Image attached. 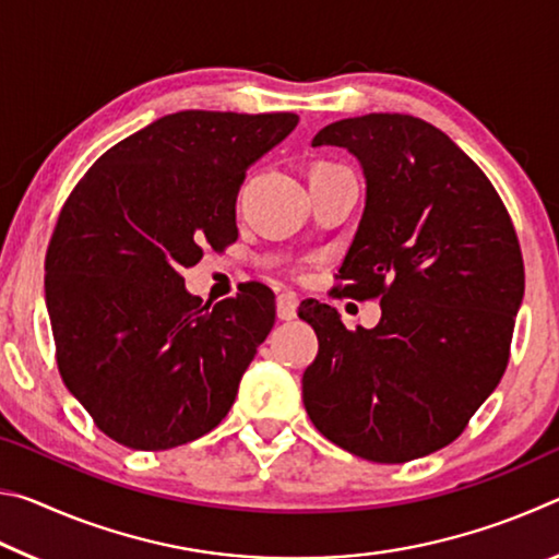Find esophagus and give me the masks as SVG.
<instances>
[{
  "label": "esophagus",
  "mask_w": 559,
  "mask_h": 559,
  "mask_svg": "<svg viewBox=\"0 0 559 559\" xmlns=\"http://www.w3.org/2000/svg\"><path fill=\"white\" fill-rule=\"evenodd\" d=\"M276 313L278 320H293L298 313V296L296 293H281L276 300Z\"/></svg>",
  "instance_id": "esophagus-1"
}]
</instances>
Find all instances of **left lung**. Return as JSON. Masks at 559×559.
<instances>
[{"mask_svg": "<svg viewBox=\"0 0 559 559\" xmlns=\"http://www.w3.org/2000/svg\"><path fill=\"white\" fill-rule=\"evenodd\" d=\"M320 145L345 147L362 167L365 212L340 278L345 296H380L382 318L347 330L325 302L300 306L318 335L302 404L359 459L429 456L506 372L525 293L513 222L480 167L427 120L345 118L318 132Z\"/></svg>", "mask_w": 559, "mask_h": 559, "instance_id": "left-lung-1", "label": "left lung"}]
</instances>
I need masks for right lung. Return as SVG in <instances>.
I'll use <instances>...</instances> for the list:
<instances>
[{"mask_svg": "<svg viewBox=\"0 0 559 559\" xmlns=\"http://www.w3.org/2000/svg\"><path fill=\"white\" fill-rule=\"evenodd\" d=\"M296 126V112H173L100 155L63 204L46 251L56 357L69 392L122 447H182L229 414L276 300L246 283L210 306L182 269L206 243L236 241L246 169Z\"/></svg>", "mask_w": 559, "mask_h": 559, "instance_id": "right-lung-1", "label": "right lung"}]
</instances>
